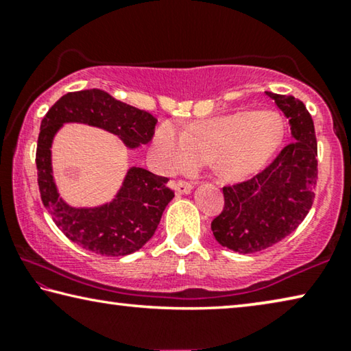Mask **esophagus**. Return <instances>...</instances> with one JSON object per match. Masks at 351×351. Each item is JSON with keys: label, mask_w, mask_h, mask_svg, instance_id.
<instances>
[{"label": "esophagus", "mask_w": 351, "mask_h": 351, "mask_svg": "<svg viewBox=\"0 0 351 351\" xmlns=\"http://www.w3.org/2000/svg\"><path fill=\"white\" fill-rule=\"evenodd\" d=\"M170 187L176 193H189L192 191V184L187 181H171Z\"/></svg>", "instance_id": "obj_1"}]
</instances>
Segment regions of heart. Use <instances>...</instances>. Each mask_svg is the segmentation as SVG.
Listing matches in <instances>:
<instances>
[{
	"label": "heart",
	"instance_id": "obj_1",
	"mask_svg": "<svg viewBox=\"0 0 351 351\" xmlns=\"http://www.w3.org/2000/svg\"><path fill=\"white\" fill-rule=\"evenodd\" d=\"M284 137L285 124L279 113L244 110L191 123L180 134L171 124H160L151 140V156L164 173L209 160L219 176L241 180L268 165Z\"/></svg>",
	"mask_w": 351,
	"mask_h": 351
}]
</instances>
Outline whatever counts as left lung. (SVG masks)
Masks as SVG:
<instances>
[{
	"mask_svg": "<svg viewBox=\"0 0 351 351\" xmlns=\"http://www.w3.org/2000/svg\"><path fill=\"white\" fill-rule=\"evenodd\" d=\"M290 123L295 142L263 171L223 187V209L211 222L216 241L238 254H254L289 237L312 208L317 186V138L311 113L293 96L265 91Z\"/></svg>",
	"mask_w": 351,
	"mask_h": 351,
	"instance_id": "left-lung-1",
	"label": "left lung"
}]
</instances>
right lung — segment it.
Wrapping results in <instances>:
<instances>
[{
  "instance_id": "right-lung-1",
  "label": "right lung",
  "mask_w": 351,
  "mask_h": 351,
  "mask_svg": "<svg viewBox=\"0 0 351 351\" xmlns=\"http://www.w3.org/2000/svg\"><path fill=\"white\" fill-rule=\"evenodd\" d=\"M66 123H82L118 135L134 149L151 142L158 119L128 106L102 90L67 93L55 102L40 123L36 151L40 198L53 222L72 243L107 257L137 252L153 238L162 213L175 193L169 178L130 167L121 189L110 203L94 208L67 205L56 189L51 170V143Z\"/></svg>"
}]
</instances>
